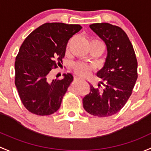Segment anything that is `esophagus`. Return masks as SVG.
<instances>
[{"label": "esophagus", "instance_id": "1", "mask_svg": "<svg viewBox=\"0 0 151 151\" xmlns=\"http://www.w3.org/2000/svg\"><path fill=\"white\" fill-rule=\"evenodd\" d=\"M74 79H75V80H79V79H81V78L80 76H74Z\"/></svg>", "mask_w": 151, "mask_h": 151}]
</instances>
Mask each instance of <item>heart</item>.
I'll use <instances>...</instances> for the list:
<instances>
[{"instance_id":"heart-1","label":"heart","mask_w":151,"mask_h":151,"mask_svg":"<svg viewBox=\"0 0 151 151\" xmlns=\"http://www.w3.org/2000/svg\"><path fill=\"white\" fill-rule=\"evenodd\" d=\"M91 42H97V43H102L104 46L103 43L101 42L100 41H98V40H94V41ZM73 68L74 72H75L77 75L81 76H86L87 75H88V73L92 70L93 68L91 65L86 64V63H81V62L74 64Z\"/></svg>"}]
</instances>
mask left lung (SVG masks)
Segmentation results:
<instances>
[{"label":"left lung","mask_w":151,"mask_h":151,"mask_svg":"<svg viewBox=\"0 0 151 151\" xmlns=\"http://www.w3.org/2000/svg\"><path fill=\"white\" fill-rule=\"evenodd\" d=\"M90 28L107 46L104 67L97 73L102 79L98 86L90 85V92L83 99L89 114L108 117L120 111L131 96L137 79V60L132 43L121 27L109 23H94Z\"/></svg>","instance_id":"obj_1"}]
</instances>
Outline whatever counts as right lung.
Instances as JSON below:
<instances>
[{
  "instance_id": "1",
  "label": "right lung",
  "mask_w": 151,
  "mask_h": 151,
  "mask_svg": "<svg viewBox=\"0 0 151 151\" xmlns=\"http://www.w3.org/2000/svg\"><path fill=\"white\" fill-rule=\"evenodd\" d=\"M81 28L80 24L45 23L20 46L14 64L15 85L22 102L30 113L49 116L60 108L73 76L67 73L63 79L50 81L49 73L61 65L68 41Z\"/></svg>"
}]
</instances>
